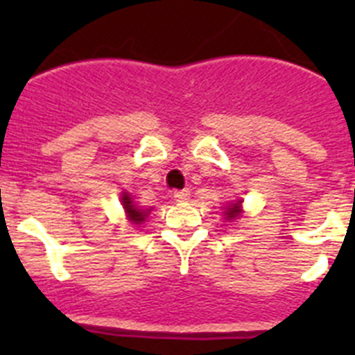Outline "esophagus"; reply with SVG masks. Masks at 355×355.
<instances>
[{
  "mask_svg": "<svg viewBox=\"0 0 355 355\" xmlns=\"http://www.w3.org/2000/svg\"><path fill=\"white\" fill-rule=\"evenodd\" d=\"M174 199L178 202H184V200L190 199V192L188 190H178V192H174Z\"/></svg>",
  "mask_w": 355,
  "mask_h": 355,
  "instance_id": "1",
  "label": "esophagus"
}]
</instances>
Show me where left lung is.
Listing matches in <instances>:
<instances>
[{
	"mask_svg": "<svg viewBox=\"0 0 355 355\" xmlns=\"http://www.w3.org/2000/svg\"><path fill=\"white\" fill-rule=\"evenodd\" d=\"M240 215H241V200L231 202V205H229L224 211V218L227 222L236 220V218H240Z\"/></svg>",
	"mask_w": 355,
	"mask_h": 355,
	"instance_id": "8db88e82",
	"label": "left lung"
}]
</instances>
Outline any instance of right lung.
I'll return each mask as SVG.
<instances>
[{
	"label": "right lung",
	"mask_w": 355,
	"mask_h": 355,
	"mask_svg": "<svg viewBox=\"0 0 355 355\" xmlns=\"http://www.w3.org/2000/svg\"><path fill=\"white\" fill-rule=\"evenodd\" d=\"M121 202H122V208L126 209L128 220L133 222L135 225H140L142 222H146V218H147V215L150 213V209L139 208V206L135 205L133 199H131V196L128 192H122Z\"/></svg>",
	"instance_id": "add662e5"
}]
</instances>
